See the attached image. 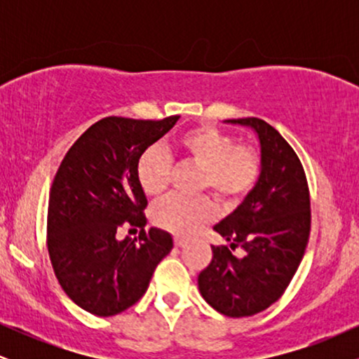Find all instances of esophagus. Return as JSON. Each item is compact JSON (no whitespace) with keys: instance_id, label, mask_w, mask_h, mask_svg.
Returning <instances> with one entry per match:
<instances>
[{"instance_id":"esophagus-1","label":"esophagus","mask_w":359,"mask_h":359,"mask_svg":"<svg viewBox=\"0 0 359 359\" xmlns=\"http://www.w3.org/2000/svg\"><path fill=\"white\" fill-rule=\"evenodd\" d=\"M185 245H187V240H184V238L175 236V246H177V248H184Z\"/></svg>"}]
</instances>
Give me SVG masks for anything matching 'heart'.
<instances>
[{"instance_id":"heart-1","label":"heart","mask_w":359,"mask_h":359,"mask_svg":"<svg viewBox=\"0 0 359 359\" xmlns=\"http://www.w3.org/2000/svg\"><path fill=\"white\" fill-rule=\"evenodd\" d=\"M180 162L201 167L197 192H211L222 205L238 204L258 182L262 156L255 147L236 143L233 135L216 126H196L175 142ZM172 162L165 151L150 147L140 155L137 179L142 191L158 199L170 184ZM214 217V204L208 197H170L156 205L151 219L158 228L180 236H189Z\"/></svg>"}]
</instances>
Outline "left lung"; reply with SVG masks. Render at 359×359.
Segmentation results:
<instances>
[{
	"label": "left lung",
	"mask_w": 359,
	"mask_h": 359,
	"mask_svg": "<svg viewBox=\"0 0 359 359\" xmlns=\"http://www.w3.org/2000/svg\"><path fill=\"white\" fill-rule=\"evenodd\" d=\"M250 126L259 140L258 182L234 211L214 226L229 246H211L199 273L201 295L228 317H248L277 302L302 262L311 233V196L297 154L259 118L226 119ZM241 248L236 257L232 251Z\"/></svg>",
	"instance_id": "1"
}]
</instances>
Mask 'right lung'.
Masks as SVG:
<instances>
[{
	"label": "right lung",
	"instance_id": "right-lung-1",
	"mask_svg": "<svg viewBox=\"0 0 359 359\" xmlns=\"http://www.w3.org/2000/svg\"><path fill=\"white\" fill-rule=\"evenodd\" d=\"M179 118H102L77 138L57 170L48 197V255L65 294L90 314L116 316L137 304L174 248L163 229L145 231L148 201L137 163ZM121 225L142 227L139 240L118 241Z\"/></svg>",
	"mask_w": 359,
	"mask_h": 359
}]
</instances>
